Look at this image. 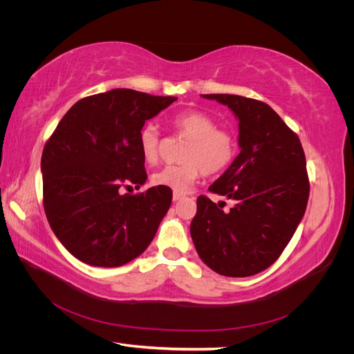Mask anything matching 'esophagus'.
Listing matches in <instances>:
<instances>
[{"label":"esophagus","mask_w":354,"mask_h":354,"mask_svg":"<svg viewBox=\"0 0 354 354\" xmlns=\"http://www.w3.org/2000/svg\"><path fill=\"white\" fill-rule=\"evenodd\" d=\"M185 198V195L183 194H178V192H174V195H173V199H174V202H177V201H181Z\"/></svg>","instance_id":"1"}]
</instances>
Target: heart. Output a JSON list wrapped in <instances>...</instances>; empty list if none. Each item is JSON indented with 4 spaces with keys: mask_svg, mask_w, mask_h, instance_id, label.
Instances as JSON below:
<instances>
[{
    "mask_svg": "<svg viewBox=\"0 0 354 354\" xmlns=\"http://www.w3.org/2000/svg\"><path fill=\"white\" fill-rule=\"evenodd\" d=\"M176 131L187 138L181 153L183 164L167 165L153 174V183L174 192H186L201 174H218L236 156L238 142L226 128H218L217 121L201 111H186L173 118ZM138 149L146 164H156L160 155V136L153 124H146L138 133Z\"/></svg>",
    "mask_w": 354,
    "mask_h": 354,
    "instance_id": "heart-1",
    "label": "heart"
}]
</instances>
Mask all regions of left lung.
<instances>
[{
  "mask_svg": "<svg viewBox=\"0 0 354 354\" xmlns=\"http://www.w3.org/2000/svg\"><path fill=\"white\" fill-rule=\"evenodd\" d=\"M226 104L239 121L241 152L209 192L233 201H196L190 224L195 248L209 269L246 277L279 259L301 221L310 183L298 136L269 104L234 94H202Z\"/></svg>",
  "mask_w": 354,
  "mask_h": 354,
  "instance_id": "8db88e82",
  "label": "left lung"
}]
</instances>
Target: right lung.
Returning a JSON list of instances; mask_svg holds the SVG:
<instances>
[{
	"label": "right lung",
	"mask_w": 354,
	"mask_h": 354,
	"mask_svg": "<svg viewBox=\"0 0 354 354\" xmlns=\"http://www.w3.org/2000/svg\"><path fill=\"white\" fill-rule=\"evenodd\" d=\"M177 97L115 88L88 95L62 118L41 158L44 211L62 245L78 260L118 267L145 252L169 209L173 190L143 194L138 149L145 122Z\"/></svg>",
	"instance_id": "obj_1"
}]
</instances>
